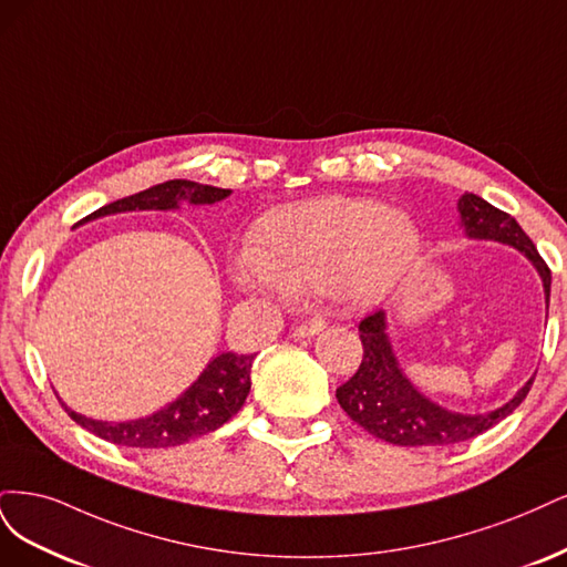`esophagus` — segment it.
I'll list each match as a JSON object with an SVG mask.
<instances>
[{
    "label": "esophagus",
    "mask_w": 567,
    "mask_h": 567,
    "mask_svg": "<svg viewBox=\"0 0 567 567\" xmlns=\"http://www.w3.org/2000/svg\"><path fill=\"white\" fill-rule=\"evenodd\" d=\"M327 327V320L324 318H320V316H316V318H308V320H303L299 327H297V337H301V339H306V337H313V334H318V332H322Z\"/></svg>",
    "instance_id": "obj_1"
}]
</instances>
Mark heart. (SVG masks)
Returning a JSON list of instances; mask_svg holds the SVG:
<instances>
[{
	"mask_svg": "<svg viewBox=\"0 0 567 567\" xmlns=\"http://www.w3.org/2000/svg\"><path fill=\"white\" fill-rule=\"evenodd\" d=\"M419 249L410 216L374 199L320 197L264 218L240 280L289 295L330 287L343 301L372 303L408 276Z\"/></svg>",
	"mask_w": 567,
	"mask_h": 567,
	"instance_id": "1",
	"label": "heart"
}]
</instances>
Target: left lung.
Here are the masks:
<instances>
[{
    "instance_id": "left-lung-1",
    "label": "left lung",
    "mask_w": 567,
    "mask_h": 567,
    "mask_svg": "<svg viewBox=\"0 0 567 567\" xmlns=\"http://www.w3.org/2000/svg\"><path fill=\"white\" fill-rule=\"evenodd\" d=\"M460 212L468 237L506 243L525 251V257L539 270L546 291V303H549L551 270L539 257L535 243L525 235L516 218L492 207L483 197L473 193L462 195ZM360 341L362 360L358 364V372L337 389V400L341 410L358 426L393 445L443 447L471 441V437L485 433L514 412L523 403L529 389H533L535 381L529 379L514 400H508L504 408L489 414L447 412L419 393L403 377V372L398 370V362L391 353V343L386 339L383 310H374V313L360 320Z\"/></svg>"
}]
</instances>
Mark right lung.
I'll return each instance as SVG.
<instances>
[{"label": "right lung", "mask_w": 567, "mask_h": 567, "mask_svg": "<svg viewBox=\"0 0 567 567\" xmlns=\"http://www.w3.org/2000/svg\"><path fill=\"white\" fill-rule=\"evenodd\" d=\"M228 195L230 190L224 188L176 178L167 181V184L153 186L148 190H141L136 195L122 197L117 203H111L96 209L94 214H89L82 221L117 212L174 209L181 199H190L193 205H212ZM251 362L254 355H237L233 351L221 353L209 362V368L199 374L193 386L184 395L176 398L169 408H164L145 419H136V422H96V419H86L65 405L63 410L68 412L72 422H78L82 429L103 437L107 443L138 450L176 447L216 431L218 426H224L233 414H237V410L245 405L247 393L251 389Z\"/></svg>", "instance_id": "right-lung-1"}]
</instances>
